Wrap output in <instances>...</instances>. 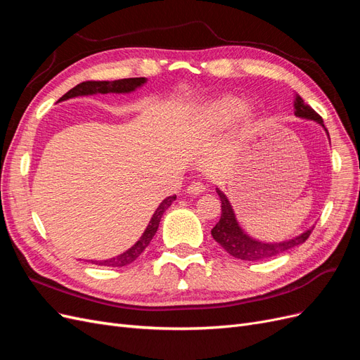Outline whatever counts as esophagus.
<instances>
[{"instance_id": "obj_1", "label": "esophagus", "mask_w": 360, "mask_h": 360, "mask_svg": "<svg viewBox=\"0 0 360 360\" xmlns=\"http://www.w3.org/2000/svg\"><path fill=\"white\" fill-rule=\"evenodd\" d=\"M204 191H205V184L201 183V181H192L189 186H188V189H186V192L189 195H200Z\"/></svg>"}]
</instances>
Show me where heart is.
Returning a JSON list of instances; mask_svg holds the SVG:
<instances>
[{
    "label": "heart",
    "mask_w": 360,
    "mask_h": 360,
    "mask_svg": "<svg viewBox=\"0 0 360 360\" xmlns=\"http://www.w3.org/2000/svg\"><path fill=\"white\" fill-rule=\"evenodd\" d=\"M236 105H237V101L234 97L231 96L219 97V99H216L205 106L202 117L209 126L221 127L228 122V120H230ZM236 114H237V118L242 120L245 123L250 122V118H252V110H250L249 105H245V103L238 105Z\"/></svg>",
    "instance_id": "obj_1"
}]
</instances>
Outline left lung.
Listing matches in <instances>:
<instances>
[{
	"mask_svg": "<svg viewBox=\"0 0 360 360\" xmlns=\"http://www.w3.org/2000/svg\"><path fill=\"white\" fill-rule=\"evenodd\" d=\"M294 110H296L294 111V114H296L297 117L314 120V122L320 123L324 127L323 118L317 112H315L308 103H304L300 96H296V101H294ZM326 132H328V129H326ZM216 192H217V195H219V198L222 201V205H221L222 214H221L219 222L213 226L212 236L214 240L234 258L243 259V261H261V259L276 257L279 254H284L285 250H288L294 246H299L303 242H307L308 237L311 236V233L314 230V228H311V230L304 231L303 234L297 236L296 238H291V240L279 242V243H263V242L254 240L252 237L245 234L242 228L238 226L234 212H233V207H231L230 201L226 200L224 192H221L219 189H216Z\"/></svg>",
	"mask_w": 360,
	"mask_h": 360,
	"instance_id": "1",
	"label": "left lung"
}]
</instances>
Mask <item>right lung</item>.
<instances>
[{"label":"right lung","instance_id":"add662e5","mask_svg":"<svg viewBox=\"0 0 360 360\" xmlns=\"http://www.w3.org/2000/svg\"><path fill=\"white\" fill-rule=\"evenodd\" d=\"M147 79L146 78H127V79H117V81H85L81 82L76 86H73L72 90H69L66 94H64L61 101H68L70 97H76V96H86V94H96V93H101V94H106V93H130L134 91L138 86L143 85ZM176 200V195H172V197H168L160 202V205L156 209L153 217H151V221L148 224V226L146 228L144 234L141 236L139 240L130 248L126 252H123L122 255L110 258V259H102V261H91L93 264L97 266H108V267H123L132 263L135 261L141 254H143V250L150 245L151 238L155 237L158 228H159V222H160V217L162 214L165 213V210L168 207L172 204V201Z\"/></svg>","mask_w":360,"mask_h":360}]
</instances>
